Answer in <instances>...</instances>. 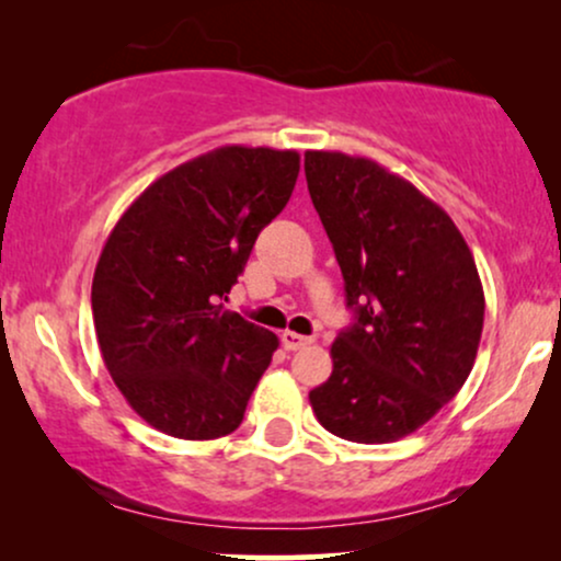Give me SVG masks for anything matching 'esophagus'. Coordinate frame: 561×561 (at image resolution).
<instances>
[{
  "mask_svg": "<svg viewBox=\"0 0 561 561\" xmlns=\"http://www.w3.org/2000/svg\"><path fill=\"white\" fill-rule=\"evenodd\" d=\"M313 337H306V334H298V332H282V345H285V351H300V347L311 345Z\"/></svg>",
  "mask_w": 561,
  "mask_h": 561,
  "instance_id": "esophagus-1",
  "label": "esophagus"
}]
</instances>
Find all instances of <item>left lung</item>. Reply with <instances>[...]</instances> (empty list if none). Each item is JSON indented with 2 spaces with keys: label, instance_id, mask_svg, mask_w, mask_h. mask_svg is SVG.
Here are the masks:
<instances>
[{
  "label": "left lung",
  "instance_id": "left-lung-1",
  "mask_svg": "<svg viewBox=\"0 0 561 561\" xmlns=\"http://www.w3.org/2000/svg\"><path fill=\"white\" fill-rule=\"evenodd\" d=\"M306 182L356 311L311 409L343 440H398L433 420L478 358L485 295L472 250L440 205L375 160L308 150Z\"/></svg>",
  "mask_w": 561,
  "mask_h": 561
}]
</instances>
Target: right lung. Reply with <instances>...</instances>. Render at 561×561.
Segmentation results:
<instances>
[{
  "label": "right lung",
  "instance_id": "right-lung-1",
  "mask_svg": "<svg viewBox=\"0 0 561 561\" xmlns=\"http://www.w3.org/2000/svg\"><path fill=\"white\" fill-rule=\"evenodd\" d=\"M298 171L295 150L216 147L156 179L107 237L92 282L96 343L160 433L216 440L240 427L279 340L224 300Z\"/></svg>",
  "mask_w": 561,
  "mask_h": 561
}]
</instances>
